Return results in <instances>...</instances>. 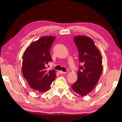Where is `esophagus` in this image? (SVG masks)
<instances>
[{"mask_svg": "<svg viewBox=\"0 0 122 122\" xmlns=\"http://www.w3.org/2000/svg\"><path fill=\"white\" fill-rule=\"evenodd\" d=\"M59 73H60V74H66V72H64V71H59Z\"/></svg>", "mask_w": 122, "mask_h": 122, "instance_id": "34e87169", "label": "esophagus"}]
</instances>
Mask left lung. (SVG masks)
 Instances as JSON below:
<instances>
[{
	"mask_svg": "<svg viewBox=\"0 0 122 122\" xmlns=\"http://www.w3.org/2000/svg\"><path fill=\"white\" fill-rule=\"evenodd\" d=\"M77 47L80 66L77 80L71 86L73 90L81 96L88 94L97 83L102 73V57L90 38L78 36L74 38Z\"/></svg>",
	"mask_w": 122,
	"mask_h": 122,
	"instance_id": "left-lung-1",
	"label": "left lung"
}]
</instances>
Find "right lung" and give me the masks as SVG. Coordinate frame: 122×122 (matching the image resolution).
Returning a JSON list of instances; mask_svg holds the SVG:
<instances>
[{
    "mask_svg": "<svg viewBox=\"0 0 122 122\" xmlns=\"http://www.w3.org/2000/svg\"><path fill=\"white\" fill-rule=\"evenodd\" d=\"M55 37L46 36L32 42L23 54L22 73L29 86L39 92L48 90L56 77L55 70L47 71L46 65L52 61L50 49Z\"/></svg>",
    "mask_w": 122,
    "mask_h": 122,
    "instance_id": "right-lung-1",
    "label": "right lung"
}]
</instances>
